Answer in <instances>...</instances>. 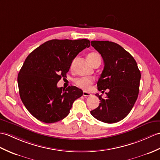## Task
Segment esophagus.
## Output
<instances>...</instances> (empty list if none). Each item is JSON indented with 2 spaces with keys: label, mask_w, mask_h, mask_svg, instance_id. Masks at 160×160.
I'll use <instances>...</instances> for the list:
<instances>
[{
  "label": "esophagus",
  "mask_w": 160,
  "mask_h": 160,
  "mask_svg": "<svg viewBox=\"0 0 160 160\" xmlns=\"http://www.w3.org/2000/svg\"><path fill=\"white\" fill-rule=\"evenodd\" d=\"M91 94L89 93V92H87L86 91H84L83 92V96H84V97H89V96H91Z\"/></svg>",
  "instance_id": "1"
}]
</instances>
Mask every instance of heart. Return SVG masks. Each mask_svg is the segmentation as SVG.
<instances>
[{
    "mask_svg": "<svg viewBox=\"0 0 160 160\" xmlns=\"http://www.w3.org/2000/svg\"><path fill=\"white\" fill-rule=\"evenodd\" d=\"M99 58H101V57L99 54L96 52H91L88 54V60L92 65ZM75 83L78 87L83 89V90L88 91L91 88L92 84L93 83V80L91 78H77L75 80Z\"/></svg>",
    "mask_w": 160,
    "mask_h": 160,
    "instance_id": "obj_1",
    "label": "heart"
}]
</instances>
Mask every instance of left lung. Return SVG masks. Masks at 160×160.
I'll return each instance as SVG.
<instances>
[{
	"label": "left lung",
	"instance_id": "left-lung-1",
	"mask_svg": "<svg viewBox=\"0 0 160 160\" xmlns=\"http://www.w3.org/2000/svg\"><path fill=\"white\" fill-rule=\"evenodd\" d=\"M91 43L104 62L98 88L102 92L108 89L105 99L96 94L101 102L91 114L100 121L114 123L127 117L134 105L139 92L140 72L135 59L118 44L109 41Z\"/></svg>",
	"mask_w": 160,
	"mask_h": 160
}]
</instances>
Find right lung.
Instances as JSON below:
<instances>
[{
    "label": "right lung",
    "mask_w": 160,
    "mask_h": 160,
    "mask_svg": "<svg viewBox=\"0 0 160 160\" xmlns=\"http://www.w3.org/2000/svg\"><path fill=\"white\" fill-rule=\"evenodd\" d=\"M90 46V41L52 39L42 44L26 58L18 76L20 96L37 119L52 123L65 118L82 91L75 86L57 87L66 77L73 60Z\"/></svg>",
    "instance_id": "1"
}]
</instances>
